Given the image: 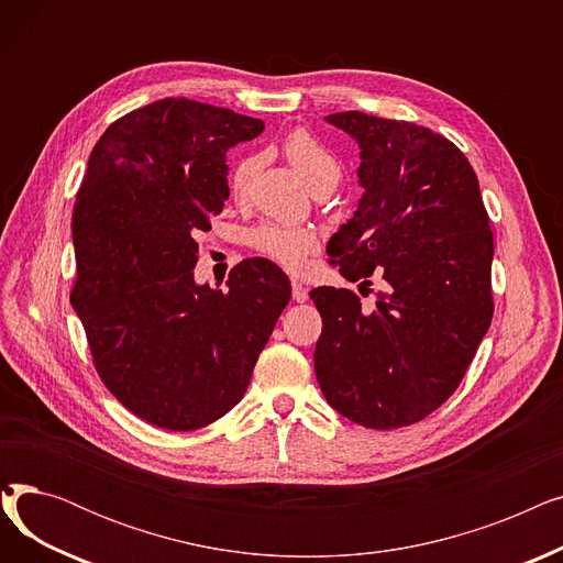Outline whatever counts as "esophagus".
<instances>
[{"label":"esophagus","mask_w":563,"mask_h":563,"mask_svg":"<svg viewBox=\"0 0 563 563\" xmlns=\"http://www.w3.org/2000/svg\"><path fill=\"white\" fill-rule=\"evenodd\" d=\"M291 299L297 303L308 301V287H303L299 280H291Z\"/></svg>","instance_id":"1"}]
</instances>
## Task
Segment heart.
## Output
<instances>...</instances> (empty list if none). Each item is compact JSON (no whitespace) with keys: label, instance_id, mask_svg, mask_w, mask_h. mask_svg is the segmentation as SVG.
Wrapping results in <instances>:
<instances>
[{"label":"heart","instance_id":"b5f03b06","mask_svg":"<svg viewBox=\"0 0 563 563\" xmlns=\"http://www.w3.org/2000/svg\"><path fill=\"white\" fill-rule=\"evenodd\" d=\"M280 153L310 191H317L323 187L333 189L338 185L340 173H342L338 157L308 130L289 132L280 143ZM257 168H260V159L253 155L240 159V164L234 166L230 187L236 198L249 194ZM249 242L257 253L280 262L291 272L303 269L308 255L317 246V240L310 230L294 228V225H276V223L255 228L249 234Z\"/></svg>","mask_w":563,"mask_h":563}]
</instances>
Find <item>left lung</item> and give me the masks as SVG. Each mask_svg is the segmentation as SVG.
I'll return each instance as SVG.
<instances>
[{"label":"left lung","instance_id":"left-lung-1","mask_svg":"<svg viewBox=\"0 0 563 563\" xmlns=\"http://www.w3.org/2000/svg\"><path fill=\"white\" fill-rule=\"evenodd\" d=\"M327 123L361 147L356 212L331 236L340 274L388 289L363 310L349 289L310 291L314 372L327 401L367 429L424 420L459 388L493 319V232L459 147L406 121L342 111Z\"/></svg>","mask_w":563,"mask_h":563}]
</instances>
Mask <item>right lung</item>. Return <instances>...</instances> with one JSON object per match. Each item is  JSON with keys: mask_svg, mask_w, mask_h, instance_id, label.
Masks as SVG:
<instances>
[{"mask_svg": "<svg viewBox=\"0 0 563 563\" xmlns=\"http://www.w3.org/2000/svg\"><path fill=\"white\" fill-rule=\"evenodd\" d=\"M260 118L166 98L118 118L96 143L73 212L77 310L109 393L168 431L223 418L291 287L251 257L228 289L194 280L196 234L230 196L225 153L262 134Z\"/></svg>", "mask_w": 563, "mask_h": 563, "instance_id": "add662e5", "label": "right lung"}]
</instances>
